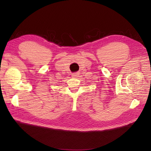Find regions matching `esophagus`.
<instances>
[{
    "label": "esophagus",
    "mask_w": 151,
    "mask_h": 151,
    "mask_svg": "<svg viewBox=\"0 0 151 151\" xmlns=\"http://www.w3.org/2000/svg\"><path fill=\"white\" fill-rule=\"evenodd\" d=\"M78 75H79V74L78 73H73V74H72V76L73 77H78Z\"/></svg>",
    "instance_id": "34e87169"
}]
</instances>
